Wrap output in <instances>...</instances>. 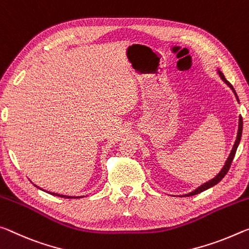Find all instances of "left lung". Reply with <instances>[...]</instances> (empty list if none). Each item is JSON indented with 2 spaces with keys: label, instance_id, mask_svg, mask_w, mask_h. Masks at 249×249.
I'll return each mask as SVG.
<instances>
[{
  "label": "left lung",
  "instance_id": "8db88e82",
  "mask_svg": "<svg viewBox=\"0 0 249 249\" xmlns=\"http://www.w3.org/2000/svg\"><path fill=\"white\" fill-rule=\"evenodd\" d=\"M217 74L219 75V77H221V79L224 81V83H225L228 87H230L231 90H233V92L235 93V97H236V99H237V101L239 103V100H238V96L236 95V91H235V89H234V87L231 86V85L230 84V81H227L226 80V78H225V76L223 75V72L219 71V69H217ZM242 132H243V118H242V116H239V120H238V132H237V137H236V140H235V143H234V145H233V149H231V153H230V156H228V158H227V160H226V162H225V165L223 166V169L221 170V172H219L216 177H215L214 178H212V180H210L209 182H206V183H204V184H202L201 186H198L197 189H195L194 191H192V192H190V193H187V194H184V195H180L181 197H185V196H192V195H196V194H198V193H201V192H203V191H206V190H209L210 187H212V186H214V185H216L218 182H221L222 181V178L225 177L226 175V173L228 172V170H230V168H231V162H233V159H234V157H235V153H236V150H237V148H238V144H239V142H240V139H242Z\"/></svg>",
  "mask_w": 249,
  "mask_h": 249
}]
</instances>
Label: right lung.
Here are the masks:
<instances>
[{"label": "right lung", "instance_id": "right-lung-1", "mask_svg": "<svg viewBox=\"0 0 249 249\" xmlns=\"http://www.w3.org/2000/svg\"><path fill=\"white\" fill-rule=\"evenodd\" d=\"M35 185V184H34ZM36 186V185H35ZM36 187H38V186H36ZM38 189H40V187H38ZM42 190V189H40ZM43 191H45V190H43ZM47 193H50V194H52V195H56V196H59V197H66V198H78V197H80V196H68V195H63V194H57V193H52V192H48V191H46Z\"/></svg>", "mask_w": 249, "mask_h": 249}]
</instances>
